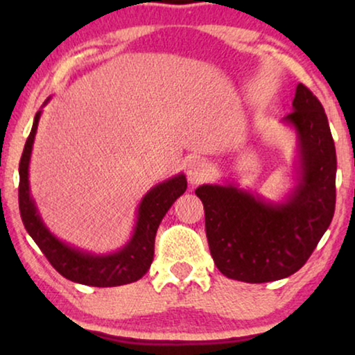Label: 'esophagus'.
<instances>
[{
	"label": "esophagus",
	"instance_id": "obj_1",
	"mask_svg": "<svg viewBox=\"0 0 355 355\" xmlns=\"http://www.w3.org/2000/svg\"><path fill=\"white\" fill-rule=\"evenodd\" d=\"M210 176V166L202 159H193L187 166V179L191 184H200Z\"/></svg>",
	"mask_w": 355,
	"mask_h": 355
}]
</instances>
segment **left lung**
<instances>
[{
    "mask_svg": "<svg viewBox=\"0 0 355 355\" xmlns=\"http://www.w3.org/2000/svg\"><path fill=\"white\" fill-rule=\"evenodd\" d=\"M283 123L297 135V182L283 202H270L236 184L196 189L216 268L231 279L268 283L304 266L334 215L336 148L328 118L304 84Z\"/></svg>",
    "mask_w": 355,
    "mask_h": 355,
    "instance_id": "left-lung-1",
    "label": "left lung"
}]
</instances>
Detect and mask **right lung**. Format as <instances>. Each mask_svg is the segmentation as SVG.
Instances as JSON below:
<instances>
[{
	"instance_id": "obj_1",
	"label": "right lung",
	"mask_w": 355,
	"mask_h": 355,
	"mask_svg": "<svg viewBox=\"0 0 355 355\" xmlns=\"http://www.w3.org/2000/svg\"><path fill=\"white\" fill-rule=\"evenodd\" d=\"M50 98L43 105H46ZM42 110L37 111L31 134L24 147L19 163V210L22 223L35 244L45 254L48 261L58 273L74 283L95 286V288H113L134 283L147 273L153 261L155 236L163 216L187 189L184 174H176L166 181L157 184L145 193L137 208V221L128 244L113 254H92L67 242L58 239L43 223L38 208L31 193L28 184V163L33 140H35Z\"/></svg>"
}]
</instances>
